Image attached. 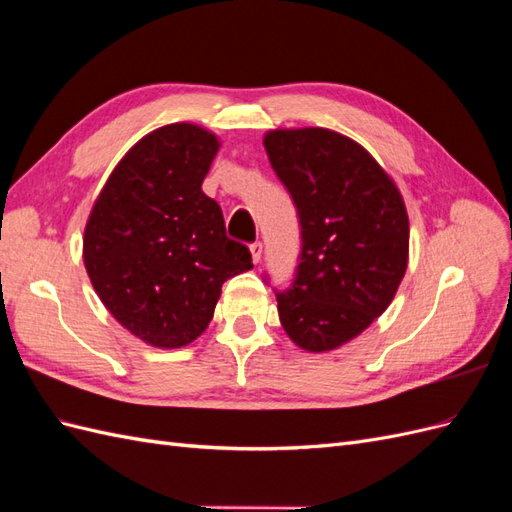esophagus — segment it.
I'll list each match as a JSON object with an SVG mask.
<instances>
[{"instance_id": "obj_1", "label": "esophagus", "mask_w": 512, "mask_h": 512, "mask_svg": "<svg viewBox=\"0 0 512 512\" xmlns=\"http://www.w3.org/2000/svg\"><path fill=\"white\" fill-rule=\"evenodd\" d=\"M250 252H252V260H254V262H260V258H262V243H260V241L252 243V245H250Z\"/></svg>"}]
</instances>
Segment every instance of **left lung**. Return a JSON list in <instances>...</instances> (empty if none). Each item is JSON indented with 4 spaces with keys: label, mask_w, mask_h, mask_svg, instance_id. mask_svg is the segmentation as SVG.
<instances>
[{
    "label": "left lung",
    "mask_w": 512,
    "mask_h": 512,
    "mask_svg": "<svg viewBox=\"0 0 512 512\" xmlns=\"http://www.w3.org/2000/svg\"><path fill=\"white\" fill-rule=\"evenodd\" d=\"M262 143L301 224L297 275L275 292L277 314L299 348L335 350L391 305L404 280V198L371 153L344 134L271 130Z\"/></svg>",
    "instance_id": "1"
}]
</instances>
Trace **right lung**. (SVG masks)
I'll return each instance as SVG.
<instances>
[{
	"instance_id": "obj_1",
	"label": "right lung",
	"mask_w": 512,
	"mask_h": 512,
	"mask_svg": "<svg viewBox=\"0 0 512 512\" xmlns=\"http://www.w3.org/2000/svg\"><path fill=\"white\" fill-rule=\"evenodd\" d=\"M218 149L220 138L194 123L153 130L121 158L89 213L83 260L91 286L149 346L194 342L222 284L254 267L200 188Z\"/></svg>"
}]
</instances>
